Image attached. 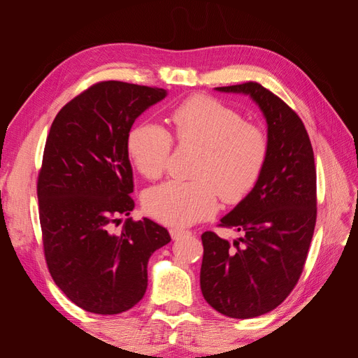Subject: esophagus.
Masks as SVG:
<instances>
[{"label":"esophagus","mask_w":358,"mask_h":358,"mask_svg":"<svg viewBox=\"0 0 358 358\" xmlns=\"http://www.w3.org/2000/svg\"><path fill=\"white\" fill-rule=\"evenodd\" d=\"M185 234H189V231H185V230H180V229H171L170 230V236L173 241H178L180 239V237H183Z\"/></svg>","instance_id":"1"}]
</instances>
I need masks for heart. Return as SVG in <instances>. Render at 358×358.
Instances as JSON below:
<instances>
[{
    "label": "heart",
    "mask_w": 358,
    "mask_h": 358,
    "mask_svg": "<svg viewBox=\"0 0 358 358\" xmlns=\"http://www.w3.org/2000/svg\"><path fill=\"white\" fill-rule=\"evenodd\" d=\"M171 134L164 127L142 122L127 137L129 159L140 175L159 178L171 152V138L180 148H197L189 182L167 180L149 188L143 208L154 220L188 227L213 215L222 200L236 201L251 191L266 167L268 137L264 129L222 101L197 95L170 113Z\"/></svg>",
    "instance_id": "1"
}]
</instances>
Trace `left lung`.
<instances>
[{"mask_svg":"<svg viewBox=\"0 0 358 358\" xmlns=\"http://www.w3.org/2000/svg\"><path fill=\"white\" fill-rule=\"evenodd\" d=\"M216 91L249 95L267 122L262 176L220 224L242 237L231 248L213 231L201 234L203 297L222 315L248 320L279 306L303 272L317 222V170L305 125L278 95L257 82Z\"/></svg>","mask_w":358,"mask_h":358,"instance_id":"8db88e82","label":"left lung"}]
</instances>
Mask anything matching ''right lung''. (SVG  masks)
Returning a JSON list of instances; mask_svg holds the SVG:
<instances>
[{"instance_id":"obj_1","label":"right lung","mask_w":358,"mask_h":358,"mask_svg":"<svg viewBox=\"0 0 358 358\" xmlns=\"http://www.w3.org/2000/svg\"><path fill=\"white\" fill-rule=\"evenodd\" d=\"M166 90L99 82L53 119L37 180L38 215L52 279L74 305L116 315L142 300L148 262L171 239L159 224L127 218L134 200L127 137Z\"/></svg>"}]
</instances>
